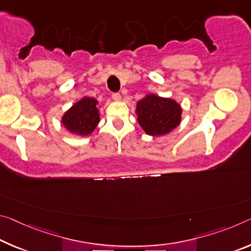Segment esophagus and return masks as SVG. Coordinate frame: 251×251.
Listing matches in <instances>:
<instances>
[{
	"label": "esophagus",
	"instance_id": "34e87169",
	"mask_svg": "<svg viewBox=\"0 0 251 251\" xmlns=\"http://www.w3.org/2000/svg\"><path fill=\"white\" fill-rule=\"evenodd\" d=\"M111 98H113L115 101H119V100H121L122 97H121V94H119V93H114L113 95H111Z\"/></svg>",
	"mask_w": 251,
	"mask_h": 251
}]
</instances>
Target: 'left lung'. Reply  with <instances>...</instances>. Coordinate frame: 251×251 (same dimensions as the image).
<instances>
[{
	"mask_svg": "<svg viewBox=\"0 0 251 251\" xmlns=\"http://www.w3.org/2000/svg\"><path fill=\"white\" fill-rule=\"evenodd\" d=\"M182 108L176 100L150 94L136 106L137 121L144 132L161 136L173 130L181 123Z\"/></svg>",
	"mask_w": 251,
	"mask_h": 251,
	"instance_id": "obj_1",
	"label": "left lung"
}]
</instances>
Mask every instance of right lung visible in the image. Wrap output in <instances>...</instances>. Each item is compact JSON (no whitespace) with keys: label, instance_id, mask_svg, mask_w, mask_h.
Listing matches in <instances>:
<instances>
[{"label":"right lung","instance_id":"right-lung-1","mask_svg":"<svg viewBox=\"0 0 251 251\" xmlns=\"http://www.w3.org/2000/svg\"><path fill=\"white\" fill-rule=\"evenodd\" d=\"M97 99L83 97L63 114L61 123L70 133L87 136L94 132L99 123Z\"/></svg>","mask_w":251,"mask_h":251}]
</instances>
